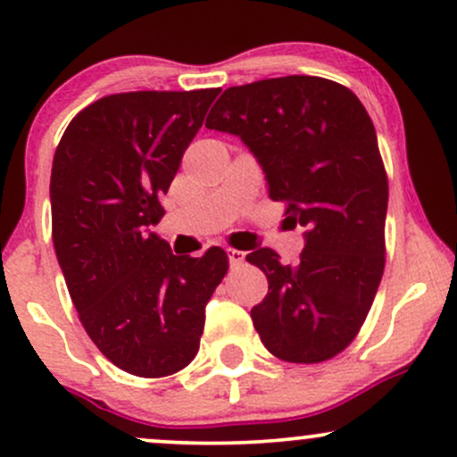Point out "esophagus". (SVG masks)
Masks as SVG:
<instances>
[{
	"instance_id": "34e87169",
	"label": "esophagus",
	"mask_w": 457,
	"mask_h": 457,
	"mask_svg": "<svg viewBox=\"0 0 457 457\" xmlns=\"http://www.w3.org/2000/svg\"><path fill=\"white\" fill-rule=\"evenodd\" d=\"M228 258L232 266H240L245 262V251L240 249H228Z\"/></svg>"
}]
</instances>
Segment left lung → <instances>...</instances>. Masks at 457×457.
<instances>
[{
	"instance_id": "left-lung-1",
	"label": "left lung",
	"mask_w": 457,
	"mask_h": 457,
	"mask_svg": "<svg viewBox=\"0 0 457 457\" xmlns=\"http://www.w3.org/2000/svg\"><path fill=\"white\" fill-rule=\"evenodd\" d=\"M206 127L243 139L270 199L307 229L296 264L272 249L246 255L269 279L251 309L262 344L287 363L333 359L363 327L385 270L389 180L371 118L342 83L290 75L228 87Z\"/></svg>"
}]
</instances>
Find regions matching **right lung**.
<instances>
[{
  "label": "right lung",
  "mask_w": 457,
  "mask_h": 457,
  "mask_svg": "<svg viewBox=\"0 0 457 457\" xmlns=\"http://www.w3.org/2000/svg\"><path fill=\"white\" fill-rule=\"evenodd\" d=\"M219 92L112 94L79 112L55 148L51 234L68 292L96 348L141 378L195 359L206 303L229 266L221 246L174 255L150 232Z\"/></svg>",
  "instance_id": "1"
}]
</instances>
